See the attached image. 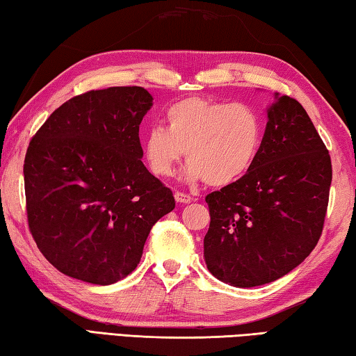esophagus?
Here are the masks:
<instances>
[{
    "mask_svg": "<svg viewBox=\"0 0 356 356\" xmlns=\"http://www.w3.org/2000/svg\"><path fill=\"white\" fill-rule=\"evenodd\" d=\"M174 197H176L179 204H188L193 200V197L190 195H186V193H182V191H177L176 195H174Z\"/></svg>",
    "mask_w": 356,
    "mask_h": 356,
    "instance_id": "1",
    "label": "esophagus"
}]
</instances>
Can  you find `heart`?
I'll return each mask as SVG.
<instances>
[{
    "label": "heart",
    "mask_w": 356,
    "mask_h": 356,
    "mask_svg": "<svg viewBox=\"0 0 356 356\" xmlns=\"http://www.w3.org/2000/svg\"><path fill=\"white\" fill-rule=\"evenodd\" d=\"M166 129L154 126L143 156L154 176L171 177L184 152L190 182L213 186L236 182L254 166L263 143V118L243 102L185 98L166 108Z\"/></svg>",
    "instance_id": "1"
}]
</instances>
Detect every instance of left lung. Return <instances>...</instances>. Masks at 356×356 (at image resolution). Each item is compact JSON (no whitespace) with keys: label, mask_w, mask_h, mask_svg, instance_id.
<instances>
[{"label":"left lung","mask_w":356,"mask_h":356,"mask_svg":"<svg viewBox=\"0 0 356 356\" xmlns=\"http://www.w3.org/2000/svg\"><path fill=\"white\" fill-rule=\"evenodd\" d=\"M330 184V154L305 108L277 96L254 166L205 197L211 218L207 268L238 288L286 275L319 241Z\"/></svg>","instance_id":"obj_1"}]
</instances>
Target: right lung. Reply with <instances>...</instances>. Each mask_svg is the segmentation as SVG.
Segmentation results:
<instances>
[{
  "label": "right lung",
  "mask_w": 356,
  "mask_h": 356,
  "mask_svg": "<svg viewBox=\"0 0 356 356\" xmlns=\"http://www.w3.org/2000/svg\"><path fill=\"white\" fill-rule=\"evenodd\" d=\"M143 87L90 90L56 108L24 157L26 213L43 257L68 277L111 285L140 263L172 191L141 161Z\"/></svg>",
  "instance_id": "1"
}]
</instances>
